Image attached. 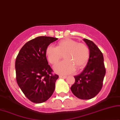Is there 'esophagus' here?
<instances>
[{
  "label": "esophagus",
  "instance_id": "obj_1",
  "mask_svg": "<svg viewBox=\"0 0 120 120\" xmlns=\"http://www.w3.org/2000/svg\"><path fill=\"white\" fill-rule=\"evenodd\" d=\"M59 77L60 78V79H65L67 78V76H63V75H60L59 76Z\"/></svg>",
  "mask_w": 120,
  "mask_h": 120
}]
</instances>
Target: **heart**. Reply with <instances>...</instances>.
Wrapping results in <instances>:
<instances>
[{"mask_svg":"<svg viewBox=\"0 0 120 120\" xmlns=\"http://www.w3.org/2000/svg\"><path fill=\"white\" fill-rule=\"evenodd\" d=\"M48 61L55 65L61 59L62 55L65 60L55 65L54 70L60 74H68L74 72L75 68L81 69L86 66L90 52L86 44L70 38L59 41L56 47L49 45L45 51Z\"/></svg>","mask_w":120,"mask_h":120,"instance_id":"heart-1","label":"heart"}]
</instances>
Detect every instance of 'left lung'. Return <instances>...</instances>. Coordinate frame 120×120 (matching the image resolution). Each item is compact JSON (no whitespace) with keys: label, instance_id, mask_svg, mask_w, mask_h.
Listing matches in <instances>:
<instances>
[{"label":"left lung","instance_id":"8db88e82","mask_svg":"<svg viewBox=\"0 0 120 120\" xmlns=\"http://www.w3.org/2000/svg\"><path fill=\"white\" fill-rule=\"evenodd\" d=\"M89 49L90 55L85 68L80 74L74 76L75 83L71 86L72 93L78 98L90 99L101 90L106 73L103 55L92 41L83 39Z\"/></svg>","mask_w":120,"mask_h":120}]
</instances>
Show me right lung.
Segmentation results:
<instances>
[{
	"label": "right lung",
	"mask_w": 120,
	"mask_h": 120,
	"mask_svg": "<svg viewBox=\"0 0 120 120\" xmlns=\"http://www.w3.org/2000/svg\"><path fill=\"white\" fill-rule=\"evenodd\" d=\"M57 38L40 36L27 42L15 61L16 81L25 96L34 103L47 101L53 93L58 75H53L45 51Z\"/></svg>",
	"instance_id": "1"
}]
</instances>
